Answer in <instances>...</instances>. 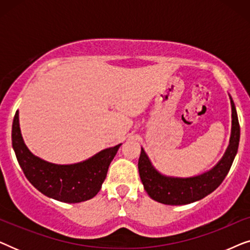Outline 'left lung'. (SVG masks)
I'll list each match as a JSON object with an SVG mask.
<instances>
[{"mask_svg": "<svg viewBox=\"0 0 250 250\" xmlns=\"http://www.w3.org/2000/svg\"><path fill=\"white\" fill-rule=\"evenodd\" d=\"M230 100L232 109L230 142L220 162L207 172L191 177L164 175L153 167L146 151L141 148V155L138 164L139 174L145 190L151 199L172 206L187 205L203 199L220 187L231 168L240 140V126H239L237 110L231 97Z\"/></svg>", "mask_w": 250, "mask_h": 250, "instance_id": "8db88e82", "label": "left lung"}]
</instances>
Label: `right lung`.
<instances>
[{
    "label": "right lung",
    "instance_id": "add662e5",
    "mask_svg": "<svg viewBox=\"0 0 250 250\" xmlns=\"http://www.w3.org/2000/svg\"><path fill=\"white\" fill-rule=\"evenodd\" d=\"M11 136L16 157L27 180L46 197L68 204L82 203L95 197L107 176L111 160L122 146L101 150L81 163L69 165L49 163L27 148L20 132L18 110L13 118Z\"/></svg>",
    "mask_w": 250,
    "mask_h": 250
}]
</instances>
